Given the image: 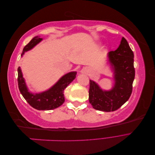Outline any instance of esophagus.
Segmentation results:
<instances>
[{
	"label": "esophagus",
	"mask_w": 155,
	"mask_h": 155,
	"mask_svg": "<svg viewBox=\"0 0 155 155\" xmlns=\"http://www.w3.org/2000/svg\"><path fill=\"white\" fill-rule=\"evenodd\" d=\"M87 72V68H83V69H82V70H81V72H82V73H86Z\"/></svg>",
	"instance_id": "34e87169"
}]
</instances>
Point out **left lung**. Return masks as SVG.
Instances as JSON below:
<instances>
[{
  "mask_svg": "<svg viewBox=\"0 0 155 155\" xmlns=\"http://www.w3.org/2000/svg\"><path fill=\"white\" fill-rule=\"evenodd\" d=\"M108 56L114 70V85L110 91H105L94 81L90 80L88 99L94 109L111 112L118 109L130 97L135 70L133 51L124 37L118 48L109 51Z\"/></svg>",
  "mask_w": 155,
  "mask_h": 155,
  "instance_id": "8db88e82",
  "label": "left lung"
}]
</instances>
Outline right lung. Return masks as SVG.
<instances>
[{"label": "right lung", "instance_id": "add662e5", "mask_svg": "<svg viewBox=\"0 0 155 155\" xmlns=\"http://www.w3.org/2000/svg\"><path fill=\"white\" fill-rule=\"evenodd\" d=\"M41 40L42 38H39V36L34 37L30 41V43L23 48L22 55L24 54L25 51H28L34 47ZM17 71L18 86L21 94L30 106L39 110H52L61 105L64 102V90L76 78V72H69L63 76L57 83L55 84L49 90L34 94L28 90L20 67L18 68Z\"/></svg>", "mask_w": 155, "mask_h": 155}]
</instances>
